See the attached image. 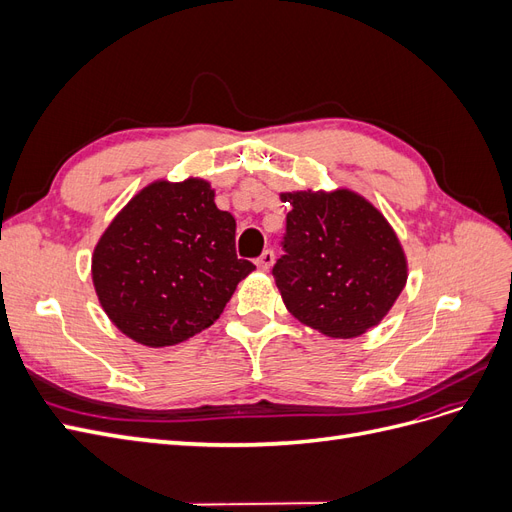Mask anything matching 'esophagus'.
Masks as SVG:
<instances>
[{
	"instance_id": "1",
	"label": "esophagus",
	"mask_w": 512,
	"mask_h": 512,
	"mask_svg": "<svg viewBox=\"0 0 512 512\" xmlns=\"http://www.w3.org/2000/svg\"><path fill=\"white\" fill-rule=\"evenodd\" d=\"M273 262H275L273 250H265V252L260 254V258L256 260V267H258L260 271H269V269L273 267Z\"/></svg>"
}]
</instances>
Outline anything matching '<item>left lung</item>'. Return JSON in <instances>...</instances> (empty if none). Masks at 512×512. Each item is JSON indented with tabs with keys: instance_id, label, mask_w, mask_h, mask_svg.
<instances>
[{
	"instance_id": "1",
	"label": "left lung",
	"mask_w": 512,
	"mask_h": 512,
	"mask_svg": "<svg viewBox=\"0 0 512 512\" xmlns=\"http://www.w3.org/2000/svg\"><path fill=\"white\" fill-rule=\"evenodd\" d=\"M280 196L292 209L273 277L288 312L335 339L380 324L408 280L404 247L384 215L346 188Z\"/></svg>"
}]
</instances>
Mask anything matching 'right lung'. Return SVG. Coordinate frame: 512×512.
Masks as SVG:
<instances>
[{
	"instance_id": "right-lung-1",
	"label": "right lung",
	"mask_w": 512,
	"mask_h": 512,
	"mask_svg": "<svg viewBox=\"0 0 512 512\" xmlns=\"http://www.w3.org/2000/svg\"><path fill=\"white\" fill-rule=\"evenodd\" d=\"M205 179L153 181L108 224L91 256L98 301L134 342L162 348L220 318L256 267L237 258V222Z\"/></svg>"
}]
</instances>
